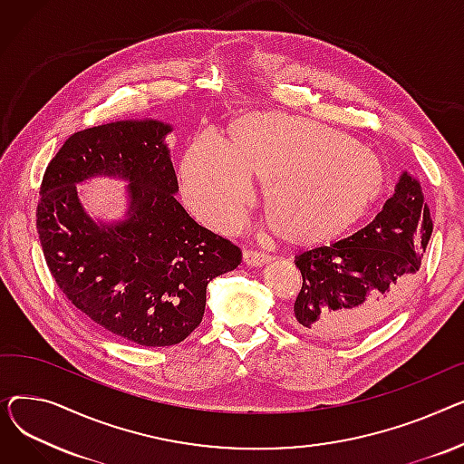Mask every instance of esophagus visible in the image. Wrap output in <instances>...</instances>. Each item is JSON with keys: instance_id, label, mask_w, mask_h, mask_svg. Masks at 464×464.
Masks as SVG:
<instances>
[{"instance_id": "1", "label": "esophagus", "mask_w": 464, "mask_h": 464, "mask_svg": "<svg viewBox=\"0 0 464 464\" xmlns=\"http://www.w3.org/2000/svg\"><path fill=\"white\" fill-rule=\"evenodd\" d=\"M243 264L245 266H249V267H262V266H266L267 262H269V258L267 256H264V255H258V253H255V251H243Z\"/></svg>"}]
</instances>
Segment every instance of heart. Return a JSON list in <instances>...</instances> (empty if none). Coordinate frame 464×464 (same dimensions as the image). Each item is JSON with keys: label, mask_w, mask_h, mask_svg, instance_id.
<instances>
[{"label": "heart", "mask_w": 464, "mask_h": 464, "mask_svg": "<svg viewBox=\"0 0 464 464\" xmlns=\"http://www.w3.org/2000/svg\"><path fill=\"white\" fill-rule=\"evenodd\" d=\"M187 208L215 232H234L247 215L251 181H262L271 234L294 247L330 243L360 225L386 193V165L346 132L274 112H247L228 125V142L198 136L179 165Z\"/></svg>", "instance_id": "heart-1"}]
</instances>
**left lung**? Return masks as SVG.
<instances>
[{"label": "left lung", "mask_w": 464, "mask_h": 464, "mask_svg": "<svg viewBox=\"0 0 464 464\" xmlns=\"http://www.w3.org/2000/svg\"><path fill=\"white\" fill-rule=\"evenodd\" d=\"M432 234L420 179L402 170L382 211L353 236L297 255L290 324L316 339H350L390 316L412 288Z\"/></svg>", "instance_id": "left-lung-1"}]
</instances>
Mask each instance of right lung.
I'll list each match as a JSON object with an SVG mask.
<instances>
[{
    "label": "right lung",
    "mask_w": 464,
    "mask_h": 464,
    "mask_svg": "<svg viewBox=\"0 0 464 464\" xmlns=\"http://www.w3.org/2000/svg\"><path fill=\"white\" fill-rule=\"evenodd\" d=\"M170 123L120 120L74 132L41 185V247L69 302L99 328L140 346H172L204 316L209 281L236 269L241 251L190 219L176 200ZM125 180L121 220L87 213L76 184Z\"/></svg>",
    "instance_id": "right-lung-1"
}]
</instances>
